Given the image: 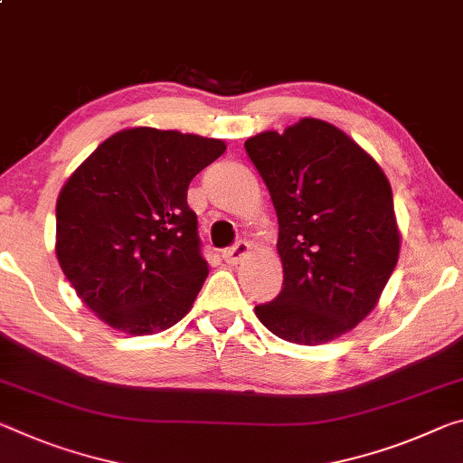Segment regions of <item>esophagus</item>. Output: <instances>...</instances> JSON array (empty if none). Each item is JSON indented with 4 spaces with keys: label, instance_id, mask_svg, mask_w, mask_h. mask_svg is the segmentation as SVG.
Masks as SVG:
<instances>
[{
    "label": "esophagus",
    "instance_id": "34e87169",
    "mask_svg": "<svg viewBox=\"0 0 463 463\" xmlns=\"http://www.w3.org/2000/svg\"><path fill=\"white\" fill-rule=\"evenodd\" d=\"M249 251H251V245L247 243V241H239V243H234L232 247L224 249L222 251V258L226 263H231V266H237L239 261H243Z\"/></svg>",
    "mask_w": 463,
    "mask_h": 463
}]
</instances>
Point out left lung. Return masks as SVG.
Instances as JSON below:
<instances>
[{"mask_svg": "<svg viewBox=\"0 0 463 463\" xmlns=\"http://www.w3.org/2000/svg\"><path fill=\"white\" fill-rule=\"evenodd\" d=\"M274 202L282 290L255 315L286 342L335 340L375 309L400 258L390 181L354 139L305 117L245 142Z\"/></svg>", "mask_w": 463, "mask_h": 463, "instance_id": "1", "label": "left lung"}]
</instances>
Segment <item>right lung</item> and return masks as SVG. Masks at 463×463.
Here are the masks:
<instances>
[{
  "instance_id": "obj_1",
  "label": "right lung",
  "mask_w": 463,
  "mask_h": 463,
  "mask_svg": "<svg viewBox=\"0 0 463 463\" xmlns=\"http://www.w3.org/2000/svg\"><path fill=\"white\" fill-rule=\"evenodd\" d=\"M224 150L222 139L131 128L107 137L65 181L57 261L117 332H165L192 309L208 263L187 187Z\"/></svg>"
}]
</instances>
